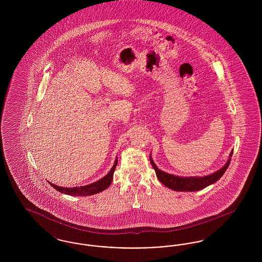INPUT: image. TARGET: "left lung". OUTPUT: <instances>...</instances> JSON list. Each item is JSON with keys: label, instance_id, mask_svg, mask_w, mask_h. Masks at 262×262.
Segmentation results:
<instances>
[{"label": "left lung", "instance_id": "obj_1", "mask_svg": "<svg viewBox=\"0 0 262 262\" xmlns=\"http://www.w3.org/2000/svg\"><path fill=\"white\" fill-rule=\"evenodd\" d=\"M232 155H233V150L230 153V158L220 170H218L213 174L204 176V177H179V176L165 173L157 168L155 163L153 162V160L151 159V156H150V163L153 169L155 170L158 180L165 187H169L177 191H196L214 184L224 174L231 162Z\"/></svg>", "mask_w": 262, "mask_h": 262}]
</instances>
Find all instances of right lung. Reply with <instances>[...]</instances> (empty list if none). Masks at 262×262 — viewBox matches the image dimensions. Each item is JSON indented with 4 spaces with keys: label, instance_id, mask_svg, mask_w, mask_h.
I'll return each instance as SVG.
<instances>
[{
    "label": "right lung",
    "instance_id": "obj_1",
    "mask_svg": "<svg viewBox=\"0 0 262 262\" xmlns=\"http://www.w3.org/2000/svg\"><path fill=\"white\" fill-rule=\"evenodd\" d=\"M118 164V159H116L115 164L112 167V169L110 170V172L106 174L104 178H102L99 181L90 184L88 186H83V187H58L54 184H50L52 187L55 189L59 190L60 192H62L64 194H69V195H73V196H86V195H93L95 193H98L102 190H105L107 187H110L111 183L113 181V174L115 172L116 166Z\"/></svg>",
    "mask_w": 262,
    "mask_h": 262
}]
</instances>
